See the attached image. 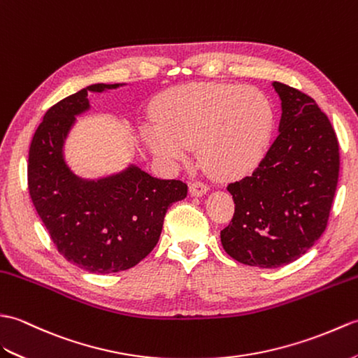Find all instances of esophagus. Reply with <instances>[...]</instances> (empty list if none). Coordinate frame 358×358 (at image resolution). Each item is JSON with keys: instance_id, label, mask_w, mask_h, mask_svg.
Returning <instances> with one entry per match:
<instances>
[{"instance_id": "obj_1", "label": "esophagus", "mask_w": 358, "mask_h": 358, "mask_svg": "<svg viewBox=\"0 0 358 358\" xmlns=\"http://www.w3.org/2000/svg\"><path fill=\"white\" fill-rule=\"evenodd\" d=\"M188 189L192 196H203L206 192H208V185L203 184V182H201V180H194L189 184Z\"/></svg>"}]
</instances>
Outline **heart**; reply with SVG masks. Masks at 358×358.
Listing matches in <instances>:
<instances>
[{
    "mask_svg": "<svg viewBox=\"0 0 358 358\" xmlns=\"http://www.w3.org/2000/svg\"><path fill=\"white\" fill-rule=\"evenodd\" d=\"M157 124H145V142L164 161L179 162L188 148L220 178L248 173L265 156L274 108L265 93L231 84H188L157 101Z\"/></svg>",
    "mask_w": 358,
    "mask_h": 358,
    "instance_id": "heart-1",
    "label": "heart"
}]
</instances>
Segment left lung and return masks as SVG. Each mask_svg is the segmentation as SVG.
<instances>
[{"mask_svg": "<svg viewBox=\"0 0 358 358\" xmlns=\"http://www.w3.org/2000/svg\"><path fill=\"white\" fill-rule=\"evenodd\" d=\"M273 87L279 134L251 176L227 187L236 206L220 231L228 256L259 268L288 265L320 239L340 169L336 131L315 101L282 83Z\"/></svg>", "mask_w": 358, "mask_h": 358, "instance_id": "8db88e82", "label": "left lung"}]
</instances>
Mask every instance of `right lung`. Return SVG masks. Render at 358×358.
Masks as SVG:
<instances>
[{
  "instance_id": "add662e5",
  "label": "right lung",
  "mask_w": 358,
  "mask_h": 358,
  "mask_svg": "<svg viewBox=\"0 0 358 358\" xmlns=\"http://www.w3.org/2000/svg\"><path fill=\"white\" fill-rule=\"evenodd\" d=\"M125 84H92L47 110L29 150V193L36 213L70 264L93 274L138 265L161 237L165 213L187 197V184L153 178L138 165L98 179L78 176L64 147L76 116L89 112V92Z\"/></svg>"
}]
</instances>
